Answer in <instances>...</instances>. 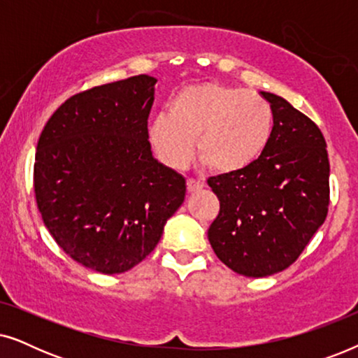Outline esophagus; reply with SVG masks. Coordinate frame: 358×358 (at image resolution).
<instances>
[{
  "label": "esophagus",
  "mask_w": 358,
  "mask_h": 358,
  "mask_svg": "<svg viewBox=\"0 0 358 358\" xmlns=\"http://www.w3.org/2000/svg\"><path fill=\"white\" fill-rule=\"evenodd\" d=\"M203 189V184L199 182V180L195 179H187V192L194 194V192H199V190Z\"/></svg>",
  "instance_id": "obj_1"
}]
</instances>
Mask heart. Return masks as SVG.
I'll use <instances>...</instances> for the list:
<instances>
[{"instance_id":"obj_1","label":"heart","mask_w":358,"mask_h":358,"mask_svg":"<svg viewBox=\"0 0 358 358\" xmlns=\"http://www.w3.org/2000/svg\"><path fill=\"white\" fill-rule=\"evenodd\" d=\"M273 131L271 102L254 91L203 83L171 97L168 114L148 125L156 156L173 169H184L197 153L215 173L231 176L261 158Z\"/></svg>"}]
</instances>
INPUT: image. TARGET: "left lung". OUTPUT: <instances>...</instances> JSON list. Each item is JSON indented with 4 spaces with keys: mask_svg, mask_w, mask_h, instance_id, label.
<instances>
[{
    "mask_svg": "<svg viewBox=\"0 0 358 358\" xmlns=\"http://www.w3.org/2000/svg\"><path fill=\"white\" fill-rule=\"evenodd\" d=\"M261 94L273 110L266 151L243 173L208 179L220 200L208 241L224 266L256 278L292 266L324 223L329 205L321 130L283 97Z\"/></svg>",
    "mask_w": 358,
    "mask_h": 358,
    "instance_id": "8db88e82",
    "label": "left lung"
}]
</instances>
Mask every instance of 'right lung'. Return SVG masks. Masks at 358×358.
I'll use <instances>...</instances> for the list:
<instances>
[{
    "label": "right lung",
    "instance_id": "obj_1",
    "mask_svg": "<svg viewBox=\"0 0 358 358\" xmlns=\"http://www.w3.org/2000/svg\"><path fill=\"white\" fill-rule=\"evenodd\" d=\"M156 81L138 75L71 96L37 143L43 223L73 261L107 275L143 261L185 197V179L148 141Z\"/></svg>",
    "mask_w": 358,
    "mask_h": 358
}]
</instances>
